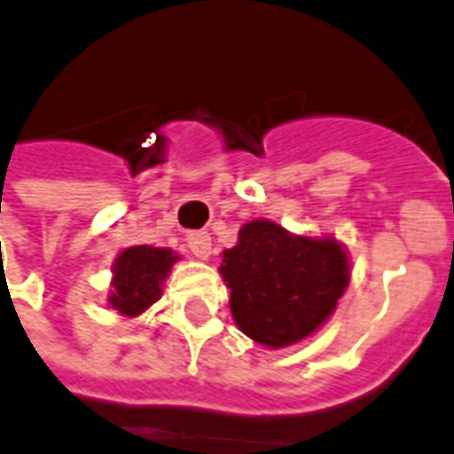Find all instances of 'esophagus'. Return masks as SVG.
<instances>
[{
  "label": "esophagus",
  "instance_id": "1",
  "mask_svg": "<svg viewBox=\"0 0 454 454\" xmlns=\"http://www.w3.org/2000/svg\"><path fill=\"white\" fill-rule=\"evenodd\" d=\"M187 245L197 260H209L211 254V236L207 231H197V233H190L187 236Z\"/></svg>",
  "mask_w": 454,
  "mask_h": 454
}]
</instances>
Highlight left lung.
I'll return each mask as SVG.
<instances>
[{
	"label": "left lung",
	"instance_id": "1",
	"mask_svg": "<svg viewBox=\"0 0 454 454\" xmlns=\"http://www.w3.org/2000/svg\"><path fill=\"white\" fill-rule=\"evenodd\" d=\"M218 274L231 288L238 330L264 348H288L334 315L351 281V257L334 236L291 233L271 218H253L221 253Z\"/></svg>",
	"mask_w": 454,
	"mask_h": 454
}]
</instances>
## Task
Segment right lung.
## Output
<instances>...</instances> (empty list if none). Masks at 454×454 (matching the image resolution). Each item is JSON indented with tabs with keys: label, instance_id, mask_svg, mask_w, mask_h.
<instances>
[{
	"label": "right lung",
	"instance_id": "add662e5",
	"mask_svg": "<svg viewBox=\"0 0 454 454\" xmlns=\"http://www.w3.org/2000/svg\"><path fill=\"white\" fill-rule=\"evenodd\" d=\"M180 254L170 247L132 245L113 262L106 305L122 317H139L163 295V284Z\"/></svg>",
	"mask_w": 454,
	"mask_h": 454
}]
</instances>
